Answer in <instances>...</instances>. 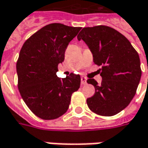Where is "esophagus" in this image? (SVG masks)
<instances>
[{"label":"esophagus","instance_id":"obj_1","mask_svg":"<svg viewBox=\"0 0 148 148\" xmlns=\"http://www.w3.org/2000/svg\"><path fill=\"white\" fill-rule=\"evenodd\" d=\"M87 83V79L85 77H81V84L82 85H84L86 84Z\"/></svg>","mask_w":148,"mask_h":148}]
</instances>
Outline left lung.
Segmentation results:
<instances>
[{"mask_svg":"<svg viewBox=\"0 0 148 148\" xmlns=\"http://www.w3.org/2000/svg\"><path fill=\"white\" fill-rule=\"evenodd\" d=\"M91 50L95 64L102 66L99 85L93 79L95 93L87 99L92 112L101 116H113L127 106L136 94L142 70L138 52L118 30L106 25L84 27L78 36Z\"/></svg>","mask_w":148,"mask_h":148,"instance_id":"obj_1","label":"left lung"}]
</instances>
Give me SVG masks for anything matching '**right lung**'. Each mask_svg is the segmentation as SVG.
<instances>
[{"label": "right lung", "instance_id": "right-lung-1", "mask_svg": "<svg viewBox=\"0 0 148 148\" xmlns=\"http://www.w3.org/2000/svg\"><path fill=\"white\" fill-rule=\"evenodd\" d=\"M81 27L49 24L26 40L16 63L18 88L24 102L37 117L52 120L67 112L72 93L80 86V76L57 77L69 43Z\"/></svg>", "mask_w": 148, "mask_h": 148}]
</instances>
